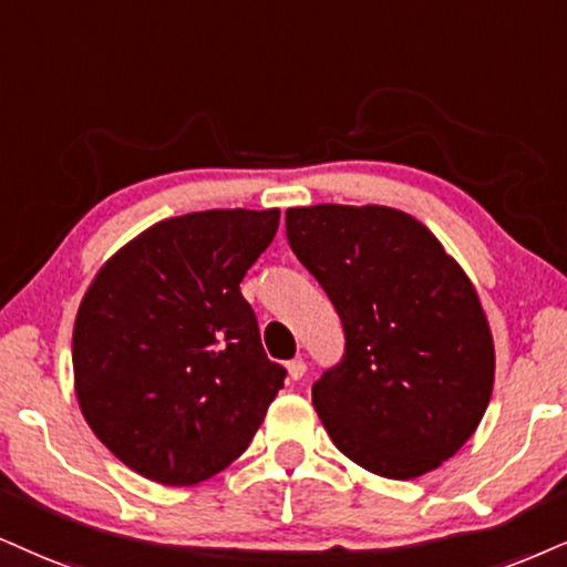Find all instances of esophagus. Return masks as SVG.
Instances as JSON below:
<instances>
[{
	"mask_svg": "<svg viewBox=\"0 0 567 567\" xmlns=\"http://www.w3.org/2000/svg\"><path fill=\"white\" fill-rule=\"evenodd\" d=\"M286 370H289V379L291 381H299L307 373V365H305L302 358H295V360L286 362Z\"/></svg>",
	"mask_w": 567,
	"mask_h": 567,
	"instance_id": "esophagus-1",
	"label": "esophagus"
}]
</instances>
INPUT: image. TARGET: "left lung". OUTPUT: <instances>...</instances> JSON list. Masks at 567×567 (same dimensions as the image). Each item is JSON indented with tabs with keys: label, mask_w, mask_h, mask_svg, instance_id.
<instances>
[{
	"label": "left lung",
	"mask_w": 567,
	"mask_h": 567,
	"mask_svg": "<svg viewBox=\"0 0 567 567\" xmlns=\"http://www.w3.org/2000/svg\"><path fill=\"white\" fill-rule=\"evenodd\" d=\"M286 236L344 326V358L312 386L328 436L383 478L442 465L478 429L494 386L471 278L394 207H291Z\"/></svg>",
	"instance_id": "obj_1"
}]
</instances>
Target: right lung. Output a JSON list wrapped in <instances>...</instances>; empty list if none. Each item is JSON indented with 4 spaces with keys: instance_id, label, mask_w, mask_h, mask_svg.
<instances>
[{
    "instance_id": "add662e5",
    "label": "right lung",
    "mask_w": 567,
    "mask_h": 567,
    "mask_svg": "<svg viewBox=\"0 0 567 567\" xmlns=\"http://www.w3.org/2000/svg\"><path fill=\"white\" fill-rule=\"evenodd\" d=\"M278 209L167 218L117 249L73 326L81 412L110 452L165 486L213 478L247 450L286 370L270 362L241 278Z\"/></svg>"
}]
</instances>
